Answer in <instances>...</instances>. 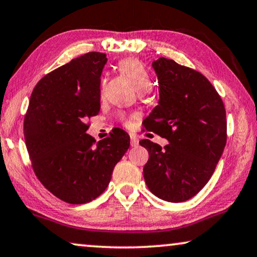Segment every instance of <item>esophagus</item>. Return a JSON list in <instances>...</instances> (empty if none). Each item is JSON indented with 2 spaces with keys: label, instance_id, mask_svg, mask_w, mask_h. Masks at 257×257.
Listing matches in <instances>:
<instances>
[{
  "label": "esophagus",
  "instance_id": "1",
  "mask_svg": "<svg viewBox=\"0 0 257 257\" xmlns=\"http://www.w3.org/2000/svg\"><path fill=\"white\" fill-rule=\"evenodd\" d=\"M131 145L132 147H138L139 146V140L136 138V135L131 134Z\"/></svg>",
  "mask_w": 257,
  "mask_h": 257
}]
</instances>
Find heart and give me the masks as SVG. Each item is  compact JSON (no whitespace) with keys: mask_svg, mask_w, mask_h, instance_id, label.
<instances>
[{"mask_svg":"<svg viewBox=\"0 0 257 257\" xmlns=\"http://www.w3.org/2000/svg\"><path fill=\"white\" fill-rule=\"evenodd\" d=\"M119 70L131 80L135 89L140 93H145L152 88L153 81L149 71L136 59H125L119 62ZM121 118L124 119V116L121 115Z\"/></svg>","mask_w":257,"mask_h":257,"instance_id":"obj_1","label":"heart"}]
</instances>
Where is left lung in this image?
I'll use <instances>...</instances> for the list:
<instances>
[{
  "mask_svg": "<svg viewBox=\"0 0 257 257\" xmlns=\"http://www.w3.org/2000/svg\"><path fill=\"white\" fill-rule=\"evenodd\" d=\"M159 82V103L145 118L147 131L168 140H149L143 176L161 200L184 202L208 183L227 142L225 109L213 84L198 71L160 57L152 63Z\"/></svg>",
  "mask_w": 257,
  "mask_h": 257,
  "instance_id": "left-lung-1",
  "label": "left lung"
}]
</instances>
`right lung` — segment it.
I'll return each mask as SVG.
<instances>
[{
    "label": "right lung",
    "instance_id": "add662e5",
    "mask_svg": "<svg viewBox=\"0 0 257 257\" xmlns=\"http://www.w3.org/2000/svg\"><path fill=\"white\" fill-rule=\"evenodd\" d=\"M105 63V54L88 53L51 71L34 88L26 114V146L37 179L71 204L100 196L131 146L122 129L97 143L87 134V119L100 112Z\"/></svg>",
    "mask_w": 257,
    "mask_h": 257
}]
</instances>
